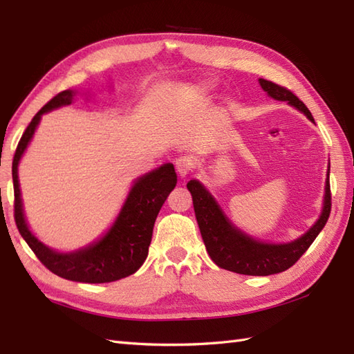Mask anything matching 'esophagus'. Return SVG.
Segmentation results:
<instances>
[{
	"label": "esophagus",
	"instance_id": "esophagus-1",
	"mask_svg": "<svg viewBox=\"0 0 354 354\" xmlns=\"http://www.w3.org/2000/svg\"><path fill=\"white\" fill-rule=\"evenodd\" d=\"M175 169H176L179 176L185 178L187 175H189V171L192 170V160H190V158H187V156L178 158V160L175 161Z\"/></svg>",
	"mask_w": 354,
	"mask_h": 354
}]
</instances>
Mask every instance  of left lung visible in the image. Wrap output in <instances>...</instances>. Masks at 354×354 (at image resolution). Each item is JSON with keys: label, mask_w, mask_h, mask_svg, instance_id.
<instances>
[{"label": "left lung", "mask_w": 354, "mask_h": 354, "mask_svg": "<svg viewBox=\"0 0 354 354\" xmlns=\"http://www.w3.org/2000/svg\"><path fill=\"white\" fill-rule=\"evenodd\" d=\"M259 84L263 91L269 97H272L274 100L286 102L289 106L303 112L310 122H313L310 111L289 89L278 86L265 79H259ZM328 175L330 167L327 170L321 214L317 222L304 234L297 237L295 240H290V242L283 243L263 242V240L254 239L252 236L246 234L245 231L237 228L230 221V217L225 214L219 202L216 201L207 187L198 181V179H192L187 184V189L192 193L194 214H196L201 234L202 239H204L209 257H212L217 266L243 275L266 277L283 272V270L295 265L297 260L309 250L313 240L317 239L321 230L327 223L330 208H332Z\"/></svg>", "instance_id": "1"}]
</instances>
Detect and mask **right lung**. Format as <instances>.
<instances>
[{
	"mask_svg": "<svg viewBox=\"0 0 354 354\" xmlns=\"http://www.w3.org/2000/svg\"><path fill=\"white\" fill-rule=\"evenodd\" d=\"M77 93L79 91L76 89H66V91L53 97L33 117L26 132L22 133L12 164L15 222H17L22 239L53 274L71 281L109 283L137 272L145 263L150 240H152L156 216L160 213L164 201L175 189L178 179L175 167L170 162L162 164L155 170H150L133 179L131 190L127 193L115 221L112 222L104 234L86 246H82L74 251H57L41 242L30 230L26 219L19 189L18 167L21 158L24 156L27 147L33 140L42 115L50 111L68 106L74 102V97L77 95ZM82 94L85 95L86 100L91 99L89 91Z\"/></svg>",
	"mask_w": 354,
	"mask_h": 354,
	"instance_id": "add662e5",
	"label": "right lung"
}]
</instances>
